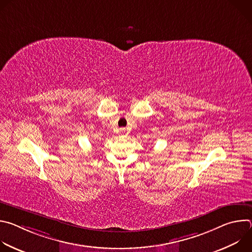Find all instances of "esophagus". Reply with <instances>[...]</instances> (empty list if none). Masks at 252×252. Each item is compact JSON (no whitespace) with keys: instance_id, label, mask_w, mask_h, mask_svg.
I'll return each mask as SVG.
<instances>
[{"instance_id":"esophagus-1","label":"esophagus","mask_w":252,"mask_h":252,"mask_svg":"<svg viewBox=\"0 0 252 252\" xmlns=\"http://www.w3.org/2000/svg\"><path fill=\"white\" fill-rule=\"evenodd\" d=\"M120 133H121L122 136H126V131L125 128H122V129L120 130Z\"/></svg>"}]
</instances>
